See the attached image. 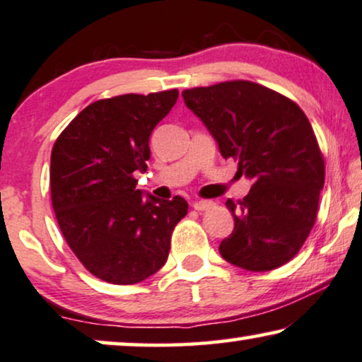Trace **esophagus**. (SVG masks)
<instances>
[{
  "instance_id": "esophagus-1",
  "label": "esophagus",
  "mask_w": 362,
  "mask_h": 362,
  "mask_svg": "<svg viewBox=\"0 0 362 362\" xmlns=\"http://www.w3.org/2000/svg\"><path fill=\"white\" fill-rule=\"evenodd\" d=\"M194 206L195 210H199V211H204V210H209V209H211V206H214V202H210V200H197V202H194Z\"/></svg>"
}]
</instances>
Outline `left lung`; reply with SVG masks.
<instances>
[{
  "label": "left lung",
  "mask_w": 362,
  "mask_h": 362,
  "mask_svg": "<svg viewBox=\"0 0 362 362\" xmlns=\"http://www.w3.org/2000/svg\"><path fill=\"white\" fill-rule=\"evenodd\" d=\"M184 100L253 182L243 200H226L235 228L220 243L226 262L269 272L300 252L316 221L325 158L300 105L252 81L185 89Z\"/></svg>",
  "instance_id": "8db88e82"
}]
</instances>
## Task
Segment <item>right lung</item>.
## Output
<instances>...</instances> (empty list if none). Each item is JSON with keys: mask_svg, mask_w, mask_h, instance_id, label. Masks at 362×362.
Listing matches in <instances>:
<instances>
[{"mask_svg": "<svg viewBox=\"0 0 362 362\" xmlns=\"http://www.w3.org/2000/svg\"><path fill=\"white\" fill-rule=\"evenodd\" d=\"M178 90L100 99L81 110L51 152V200L57 225L84 268L112 285H136L167 262L182 197L158 200L136 189L147 170L148 137Z\"/></svg>", "mask_w": 362, "mask_h": 362, "instance_id": "add662e5", "label": "right lung"}]
</instances>
